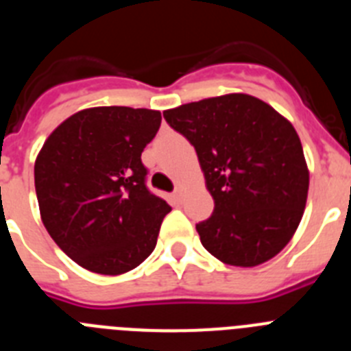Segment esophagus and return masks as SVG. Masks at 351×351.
I'll list each match as a JSON object with an SVG mask.
<instances>
[{
    "instance_id": "esophagus-1",
    "label": "esophagus",
    "mask_w": 351,
    "mask_h": 351,
    "mask_svg": "<svg viewBox=\"0 0 351 351\" xmlns=\"http://www.w3.org/2000/svg\"><path fill=\"white\" fill-rule=\"evenodd\" d=\"M172 198H173V202L179 204V202H181L182 193H181V191H179V190H176V191H173V193H172Z\"/></svg>"
}]
</instances>
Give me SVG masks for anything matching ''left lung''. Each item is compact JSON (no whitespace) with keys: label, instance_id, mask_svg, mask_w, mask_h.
<instances>
[{"label":"left lung","instance_id":"8db88e82","mask_svg":"<svg viewBox=\"0 0 351 351\" xmlns=\"http://www.w3.org/2000/svg\"><path fill=\"white\" fill-rule=\"evenodd\" d=\"M197 151L213 216L200 243L226 265L255 267L295 234L309 190L302 144L287 117L244 93L191 101L163 112Z\"/></svg>","mask_w":351,"mask_h":351}]
</instances>
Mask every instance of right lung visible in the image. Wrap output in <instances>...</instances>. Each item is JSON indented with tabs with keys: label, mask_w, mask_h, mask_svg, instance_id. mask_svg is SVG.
<instances>
[{
	"label": "right lung",
	"mask_w": 351,
	"mask_h": 351,
	"mask_svg": "<svg viewBox=\"0 0 351 351\" xmlns=\"http://www.w3.org/2000/svg\"><path fill=\"white\" fill-rule=\"evenodd\" d=\"M160 123V110L84 108L40 149V216L54 243L80 267L125 274L153 253L170 206L147 190L141 156Z\"/></svg>",
	"instance_id": "right-lung-1"
}]
</instances>
